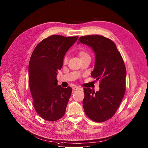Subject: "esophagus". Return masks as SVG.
<instances>
[{"label":"esophagus","instance_id":"obj_1","mask_svg":"<svg viewBox=\"0 0 148 148\" xmlns=\"http://www.w3.org/2000/svg\"><path fill=\"white\" fill-rule=\"evenodd\" d=\"M82 88H79V87H78V86H73V88H72V89L73 90H80Z\"/></svg>","mask_w":148,"mask_h":148}]
</instances>
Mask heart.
Listing matches in <instances>:
<instances>
[{
	"mask_svg": "<svg viewBox=\"0 0 148 148\" xmlns=\"http://www.w3.org/2000/svg\"><path fill=\"white\" fill-rule=\"evenodd\" d=\"M79 56L80 59L84 58V57H86V56H89V55L88 54V53H86L85 51H80L79 52ZM67 62H68V58L66 56H65L64 58V63H66Z\"/></svg>",
	"mask_w": 148,
	"mask_h": 148,
	"instance_id": "b5f03b06",
	"label": "heart"
}]
</instances>
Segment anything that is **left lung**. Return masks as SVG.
Returning a JSON list of instances; mask_svg holds the SVG:
<instances>
[{
    "label": "left lung",
    "mask_w": 148,
    "mask_h": 148,
    "mask_svg": "<svg viewBox=\"0 0 148 148\" xmlns=\"http://www.w3.org/2000/svg\"><path fill=\"white\" fill-rule=\"evenodd\" d=\"M90 47L95 54L92 77L100 81V89L95 92L84 88L83 106L86 115L95 122L101 123L116 113L125 92L126 68L116 44L100 35H87L79 39Z\"/></svg>",
    "instance_id": "obj_1"
}]
</instances>
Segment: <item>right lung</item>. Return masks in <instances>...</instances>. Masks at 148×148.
Instances as JSON below:
<instances>
[{"label":"right lung","mask_w":148,"mask_h":148,"mask_svg":"<svg viewBox=\"0 0 148 148\" xmlns=\"http://www.w3.org/2000/svg\"><path fill=\"white\" fill-rule=\"evenodd\" d=\"M78 36L52 35L34 50L28 66L29 85L36 112L43 119L54 121L65 114L72 88L58 85L56 76L66 52Z\"/></svg>","instance_id":"right-lung-1"}]
</instances>
